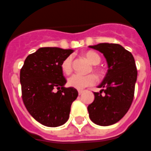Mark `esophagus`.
Returning a JSON list of instances; mask_svg holds the SVG:
<instances>
[{"label": "esophagus", "instance_id": "esophagus-1", "mask_svg": "<svg viewBox=\"0 0 151 151\" xmlns=\"http://www.w3.org/2000/svg\"><path fill=\"white\" fill-rule=\"evenodd\" d=\"M82 93H83V91H78V94H79V95H82Z\"/></svg>", "mask_w": 151, "mask_h": 151}]
</instances>
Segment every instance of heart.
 Returning a JSON list of instances; mask_svg holds the SVG:
<instances>
[{"mask_svg": "<svg viewBox=\"0 0 151 151\" xmlns=\"http://www.w3.org/2000/svg\"><path fill=\"white\" fill-rule=\"evenodd\" d=\"M85 56L92 65H99L101 58L98 53L93 52V51H88L85 53ZM61 70L62 72L69 75L73 71V57L72 56H67L64 59L61 63ZM95 71L97 73H100L101 70L98 67H95ZM96 82V78L95 75L93 74H87V75H81V74H73L70 78H68V85L71 87L78 89V90H82L87 86H93Z\"/></svg>", "mask_w": 151, "mask_h": 151, "instance_id": "1", "label": "heart"}]
</instances>
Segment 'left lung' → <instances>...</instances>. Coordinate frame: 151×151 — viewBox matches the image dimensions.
<instances>
[{
	"mask_svg": "<svg viewBox=\"0 0 151 151\" xmlns=\"http://www.w3.org/2000/svg\"><path fill=\"white\" fill-rule=\"evenodd\" d=\"M91 48L104 54L108 73L99 88L94 92L95 100L89 105L90 119L96 124L108 126L116 124L129 111L133 102L137 77L132 53L117 43H99Z\"/></svg>",
	"mask_w": 151,
	"mask_h": 151,
	"instance_id": "left-lung-1",
	"label": "left lung"
}]
</instances>
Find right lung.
Returning <instances> with one entry per match:
<instances>
[{
  "instance_id": "right-lung-1",
  "label": "right lung",
  "mask_w": 151,
  "mask_h": 151,
  "mask_svg": "<svg viewBox=\"0 0 151 151\" xmlns=\"http://www.w3.org/2000/svg\"><path fill=\"white\" fill-rule=\"evenodd\" d=\"M73 51L40 47L26 58L20 71L22 98L31 116L47 127L60 126L69 117L78 92L66 88L61 63ZM56 89L58 91L56 92Z\"/></svg>"
}]
</instances>
